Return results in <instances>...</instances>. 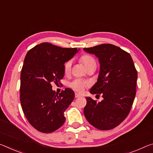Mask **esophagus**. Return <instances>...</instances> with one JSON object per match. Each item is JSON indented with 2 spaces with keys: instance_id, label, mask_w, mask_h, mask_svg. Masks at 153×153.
<instances>
[{
  "instance_id": "34e87169",
  "label": "esophagus",
  "mask_w": 153,
  "mask_h": 153,
  "mask_svg": "<svg viewBox=\"0 0 153 153\" xmlns=\"http://www.w3.org/2000/svg\"><path fill=\"white\" fill-rule=\"evenodd\" d=\"M81 97V94H79V93H76L75 94V97L76 98H78V97Z\"/></svg>"
}]
</instances>
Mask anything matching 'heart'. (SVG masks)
Wrapping results in <instances>:
<instances>
[{"mask_svg": "<svg viewBox=\"0 0 153 153\" xmlns=\"http://www.w3.org/2000/svg\"><path fill=\"white\" fill-rule=\"evenodd\" d=\"M80 60L86 68L91 66L92 65H96L95 60L94 59L93 57H92L90 55H83L80 58ZM71 60H68L67 62H65V64L64 65V71L66 74H69L70 71H71ZM88 85L89 84L88 82L82 80V79H76L70 83V86H71V88L74 89V91H76L77 92L84 91V90L85 89L86 87H88Z\"/></svg>", "mask_w": 153, "mask_h": 153, "instance_id": "heart-1", "label": "heart"}]
</instances>
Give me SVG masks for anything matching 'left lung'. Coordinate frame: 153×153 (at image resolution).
<instances>
[{"instance_id":"obj_1","label":"left lung","mask_w":153,"mask_h":153,"mask_svg":"<svg viewBox=\"0 0 153 153\" xmlns=\"http://www.w3.org/2000/svg\"><path fill=\"white\" fill-rule=\"evenodd\" d=\"M99 59L100 70L91 94H102L97 102L87 97L84 116L90 124L100 130L114 129L129 114L136 94L137 73L129 53L112 44L84 48Z\"/></svg>"}]
</instances>
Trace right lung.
Segmentation results:
<instances>
[{
	"instance_id": "add662e5",
	"label": "right lung",
	"mask_w": 153,
	"mask_h": 153,
	"mask_svg": "<svg viewBox=\"0 0 153 153\" xmlns=\"http://www.w3.org/2000/svg\"><path fill=\"white\" fill-rule=\"evenodd\" d=\"M79 50L42 43L30 50L24 59L20 76V102L29 123L42 133H52L64 124V111L75 97L66 88L56 93L51 84L64 77L65 62Z\"/></svg>"
}]
</instances>
